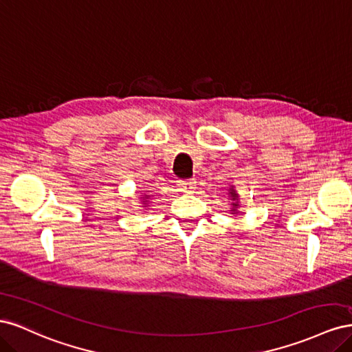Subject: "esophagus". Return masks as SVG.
<instances>
[{
    "instance_id": "1",
    "label": "esophagus",
    "mask_w": 352,
    "mask_h": 352,
    "mask_svg": "<svg viewBox=\"0 0 352 352\" xmlns=\"http://www.w3.org/2000/svg\"><path fill=\"white\" fill-rule=\"evenodd\" d=\"M195 180L194 179H182L177 180V186L180 188V190H185V192H190V190L195 189Z\"/></svg>"
}]
</instances>
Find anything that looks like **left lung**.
Returning <instances> with one entry per match:
<instances>
[{
    "instance_id": "left-lung-1",
    "label": "left lung",
    "mask_w": 352,
    "mask_h": 352,
    "mask_svg": "<svg viewBox=\"0 0 352 352\" xmlns=\"http://www.w3.org/2000/svg\"><path fill=\"white\" fill-rule=\"evenodd\" d=\"M230 194H232V197H233V199H235V198H236V197H238V194H235V190H232V192H230ZM233 206H235V207H236V204H233Z\"/></svg>"
}]
</instances>
